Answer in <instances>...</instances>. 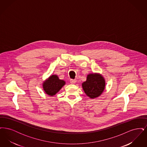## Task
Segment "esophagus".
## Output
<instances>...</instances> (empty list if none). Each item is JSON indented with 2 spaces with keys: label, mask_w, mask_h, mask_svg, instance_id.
Here are the masks:
<instances>
[{
  "label": "esophagus",
  "mask_w": 147,
  "mask_h": 147,
  "mask_svg": "<svg viewBox=\"0 0 147 147\" xmlns=\"http://www.w3.org/2000/svg\"><path fill=\"white\" fill-rule=\"evenodd\" d=\"M76 82H77V80L76 79H70V83H71V84H74L76 83Z\"/></svg>",
  "instance_id": "34e87169"
}]
</instances>
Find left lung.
<instances>
[{"mask_svg": "<svg viewBox=\"0 0 147 147\" xmlns=\"http://www.w3.org/2000/svg\"><path fill=\"white\" fill-rule=\"evenodd\" d=\"M82 87L84 92L89 98H98L105 89V79L100 74H89L87 76L86 80L82 83Z\"/></svg>", "mask_w": 147, "mask_h": 147, "instance_id": "8db88e82", "label": "left lung"}]
</instances>
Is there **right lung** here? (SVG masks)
<instances>
[{
    "mask_svg": "<svg viewBox=\"0 0 147 147\" xmlns=\"http://www.w3.org/2000/svg\"><path fill=\"white\" fill-rule=\"evenodd\" d=\"M65 84V81L59 79L57 75H52L43 83V88L49 96L56 95Z\"/></svg>",
    "mask_w": 147,
    "mask_h": 147,
    "instance_id": "1",
    "label": "right lung"
}]
</instances>
